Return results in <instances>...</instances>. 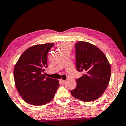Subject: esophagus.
<instances>
[{
	"mask_svg": "<svg viewBox=\"0 0 126 126\" xmlns=\"http://www.w3.org/2000/svg\"><path fill=\"white\" fill-rule=\"evenodd\" d=\"M60 82L61 84L63 85V84H64L65 82H66V81L65 80H60Z\"/></svg>",
	"mask_w": 126,
	"mask_h": 126,
	"instance_id": "esophagus-1",
	"label": "esophagus"
}]
</instances>
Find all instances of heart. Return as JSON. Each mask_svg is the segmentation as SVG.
I'll return each mask as SVG.
<instances>
[{"label":"heart","instance_id":"1","mask_svg":"<svg viewBox=\"0 0 126 126\" xmlns=\"http://www.w3.org/2000/svg\"><path fill=\"white\" fill-rule=\"evenodd\" d=\"M60 47L61 51L67 49V48H71V44L68 42H65V43H63L60 44Z\"/></svg>","mask_w":126,"mask_h":126}]
</instances>
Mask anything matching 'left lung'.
Returning <instances> with one entry per match:
<instances>
[{"label":"left lung","instance_id":"left-lung-1","mask_svg":"<svg viewBox=\"0 0 126 126\" xmlns=\"http://www.w3.org/2000/svg\"><path fill=\"white\" fill-rule=\"evenodd\" d=\"M76 69L83 72L76 80V88L71 91L75 98L85 102L100 97L106 89L111 77V66L102 51L85 41L75 44Z\"/></svg>","mask_w":126,"mask_h":126}]
</instances>
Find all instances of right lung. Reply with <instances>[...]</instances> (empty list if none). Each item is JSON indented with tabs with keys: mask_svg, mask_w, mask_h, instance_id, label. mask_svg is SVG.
Masks as SVG:
<instances>
[{
	"mask_svg": "<svg viewBox=\"0 0 126 126\" xmlns=\"http://www.w3.org/2000/svg\"><path fill=\"white\" fill-rule=\"evenodd\" d=\"M54 44L31 46L19 57L14 67L15 86L23 100L29 104L41 106L54 97L59 86V81L46 78L47 55Z\"/></svg>",
	"mask_w": 126,
	"mask_h": 126,
	"instance_id": "right-lung-1",
	"label": "right lung"
}]
</instances>
